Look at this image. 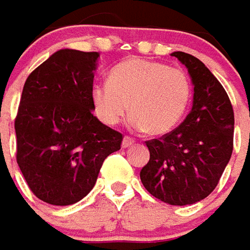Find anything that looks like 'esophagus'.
I'll list each match as a JSON object with an SVG mask.
<instances>
[{
    "instance_id": "obj_1",
    "label": "esophagus",
    "mask_w": 250,
    "mask_h": 250,
    "mask_svg": "<svg viewBox=\"0 0 250 250\" xmlns=\"http://www.w3.org/2000/svg\"><path fill=\"white\" fill-rule=\"evenodd\" d=\"M134 139H131L128 136H125V138H123V142H122V148H128L131 146H134Z\"/></svg>"
}]
</instances>
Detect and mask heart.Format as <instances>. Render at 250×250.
<instances>
[{"instance_id": "1", "label": "heart", "mask_w": 250, "mask_h": 250, "mask_svg": "<svg viewBox=\"0 0 250 250\" xmlns=\"http://www.w3.org/2000/svg\"><path fill=\"white\" fill-rule=\"evenodd\" d=\"M192 83L182 68L142 58H128L111 68L108 83L91 90L94 111L107 125L131 112L130 125L151 135L171 132L186 115Z\"/></svg>"}]
</instances>
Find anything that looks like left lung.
Segmentation results:
<instances>
[{
	"instance_id": "8db88e82",
	"label": "left lung",
	"mask_w": 250,
	"mask_h": 250,
	"mask_svg": "<svg viewBox=\"0 0 250 250\" xmlns=\"http://www.w3.org/2000/svg\"><path fill=\"white\" fill-rule=\"evenodd\" d=\"M193 84L192 108L183 123L146 142L148 163L140 171L144 188L171 205L195 204L210 195L233 151L234 115L227 91L200 59L172 53Z\"/></svg>"
}]
</instances>
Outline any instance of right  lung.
Wrapping results in <instances>:
<instances>
[{
  "instance_id": "right-lung-1",
  "label": "right lung",
  "mask_w": 250,
  "mask_h": 250,
  "mask_svg": "<svg viewBox=\"0 0 250 250\" xmlns=\"http://www.w3.org/2000/svg\"><path fill=\"white\" fill-rule=\"evenodd\" d=\"M99 53L62 49L27 77L14 128L17 163L31 192L51 205L82 200L123 136L92 115Z\"/></svg>"
}]
</instances>
